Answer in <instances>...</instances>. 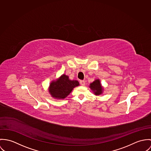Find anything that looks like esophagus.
Instances as JSON below:
<instances>
[{
	"label": "esophagus",
	"mask_w": 151,
	"mask_h": 151,
	"mask_svg": "<svg viewBox=\"0 0 151 151\" xmlns=\"http://www.w3.org/2000/svg\"><path fill=\"white\" fill-rule=\"evenodd\" d=\"M80 84H81L82 86H84L85 82H84V81H80Z\"/></svg>",
	"instance_id": "34e87169"
}]
</instances>
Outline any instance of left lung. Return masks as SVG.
Returning a JSON list of instances; mask_svg holds the SVG:
<instances>
[{
    "label": "left lung",
    "mask_w": 151,
    "mask_h": 151,
    "mask_svg": "<svg viewBox=\"0 0 151 151\" xmlns=\"http://www.w3.org/2000/svg\"><path fill=\"white\" fill-rule=\"evenodd\" d=\"M89 87L96 96H99L101 94L104 90L99 79H96L93 83L90 84Z\"/></svg>",
    "instance_id": "obj_1"
}]
</instances>
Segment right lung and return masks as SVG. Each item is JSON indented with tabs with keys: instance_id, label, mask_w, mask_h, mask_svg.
Returning <instances> with one entry per match:
<instances>
[{
	"instance_id": "right-lung-1",
	"label": "right lung",
	"mask_w": 151,
	"mask_h": 151,
	"mask_svg": "<svg viewBox=\"0 0 151 151\" xmlns=\"http://www.w3.org/2000/svg\"><path fill=\"white\" fill-rule=\"evenodd\" d=\"M79 85L78 81H71L63 74L56 81L51 82L49 91L51 97L57 99H64L70 93L73 88Z\"/></svg>"
}]
</instances>
